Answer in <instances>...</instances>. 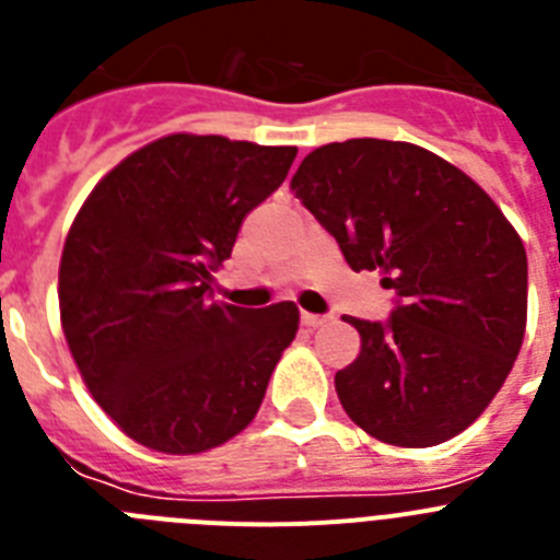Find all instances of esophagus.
Here are the masks:
<instances>
[{"mask_svg": "<svg viewBox=\"0 0 560 560\" xmlns=\"http://www.w3.org/2000/svg\"><path fill=\"white\" fill-rule=\"evenodd\" d=\"M300 319H303V325H305V328H319V325H325V323H328V316L308 314V311H303V316H300Z\"/></svg>", "mask_w": 560, "mask_h": 560, "instance_id": "obj_1", "label": "esophagus"}]
</instances>
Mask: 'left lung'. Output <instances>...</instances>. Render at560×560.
Wrapping results in <instances>:
<instances>
[{"label": "left lung", "instance_id": "obj_1", "mask_svg": "<svg viewBox=\"0 0 560 560\" xmlns=\"http://www.w3.org/2000/svg\"><path fill=\"white\" fill-rule=\"evenodd\" d=\"M291 190L353 271L398 294L389 323L348 316L361 353L336 373L355 427L404 448L446 443L502 389L527 325V252L471 176L412 142L316 148Z\"/></svg>", "mask_w": 560, "mask_h": 560}]
</instances>
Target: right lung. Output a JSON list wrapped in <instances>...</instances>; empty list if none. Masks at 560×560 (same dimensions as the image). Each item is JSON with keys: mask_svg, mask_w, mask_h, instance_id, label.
I'll return each mask as SVG.
<instances>
[{"mask_svg": "<svg viewBox=\"0 0 560 560\" xmlns=\"http://www.w3.org/2000/svg\"><path fill=\"white\" fill-rule=\"evenodd\" d=\"M294 156V145L167 133L112 167L69 226L58 269L69 353L140 446L210 452L260 409L300 311L235 308L207 291Z\"/></svg>", "mask_w": 560, "mask_h": 560, "instance_id": "1", "label": "right lung"}]
</instances>
